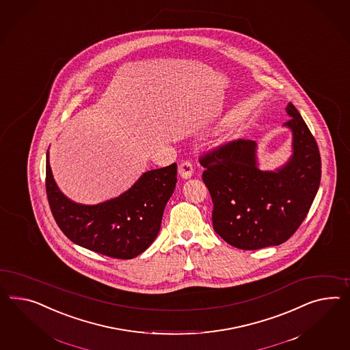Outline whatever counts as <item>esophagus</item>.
<instances>
[{
	"label": "esophagus",
	"instance_id": "obj_1",
	"mask_svg": "<svg viewBox=\"0 0 350 350\" xmlns=\"http://www.w3.org/2000/svg\"><path fill=\"white\" fill-rule=\"evenodd\" d=\"M178 173L183 180H189L193 174V165L189 161H183L178 167Z\"/></svg>",
	"mask_w": 350,
	"mask_h": 350
}]
</instances>
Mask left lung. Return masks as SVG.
Instances as JSON below:
<instances>
[{"label": "left lung", "instance_id": "obj_1", "mask_svg": "<svg viewBox=\"0 0 350 350\" xmlns=\"http://www.w3.org/2000/svg\"><path fill=\"white\" fill-rule=\"evenodd\" d=\"M284 123L293 133V154L283 167L261 170L257 144L236 140L200 158L205 168L213 208V227L227 243L241 250L279 246L307 217L321 180L317 142L293 104Z\"/></svg>", "mask_w": 350, "mask_h": 350}]
</instances>
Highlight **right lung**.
I'll return each mask as SVG.
<instances>
[{
    "label": "right lung",
    "mask_w": 350,
    "mask_h": 350,
    "mask_svg": "<svg viewBox=\"0 0 350 350\" xmlns=\"http://www.w3.org/2000/svg\"><path fill=\"white\" fill-rule=\"evenodd\" d=\"M46 161V191L57 226L79 246L113 258L142 254L161 229L164 208L177 183V164L145 172L118 198L96 205L77 204L59 191Z\"/></svg>",
    "instance_id": "1"
}]
</instances>
